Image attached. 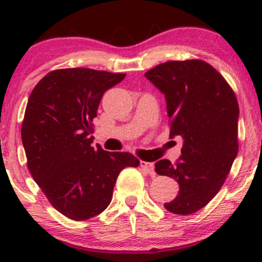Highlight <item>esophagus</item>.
I'll return each mask as SVG.
<instances>
[{"label": "esophagus", "instance_id": "obj_1", "mask_svg": "<svg viewBox=\"0 0 262 262\" xmlns=\"http://www.w3.org/2000/svg\"><path fill=\"white\" fill-rule=\"evenodd\" d=\"M141 167L146 171L149 175H155V165L152 162H146V161H141Z\"/></svg>", "mask_w": 262, "mask_h": 262}]
</instances>
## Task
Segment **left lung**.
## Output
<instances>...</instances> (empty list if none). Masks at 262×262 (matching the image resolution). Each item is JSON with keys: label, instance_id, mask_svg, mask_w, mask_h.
<instances>
[{"label": "left lung", "instance_id": "obj_1", "mask_svg": "<svg viewBox=\"0 0 262 262\" xmlns=\"http://www.w3.org/2000/svg\"><path fill=\"white\" fill-rule=\"evenodd\" d=\"M165 95L170 137L180 136V160L156 162V172L178 181L168 212L187 215L204 208L224 184L238 153L239 109L221 73L203 60H171L144 73Z\"/></svg>", "mask_w": 262, "mask_h": 262}]
</instances>
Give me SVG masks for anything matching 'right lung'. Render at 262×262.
I'll return each mask as SVG.
<instances>
[{"instance_id": "right-lung-1", "label": "right lung", "mask_w": 262, "mask_h": 262, "mask_svg": "<svg viewBox=\"0 0 262 262\" xmlns=\"http://www.w3.org/2000/svg\"><path fill=\"white\" fill-rule=\"evenodd\" d=\"M124 77L90 68L57 70L28 100L21 139L29 171L50 204L73 221L104 212L120 171L139 165L128 152L91 146V121L102 95Z\"/></svg>"}]
</instances>
